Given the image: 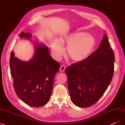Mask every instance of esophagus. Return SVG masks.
<instances>
[{"label": "esophagus", "mask_w": 125, "mask_h": 125, "mask_svg": "<svg viewBox=\"0 0 125 125\" xmlns=\"http://www.w3.org/2000/svg\"><path fill=\"white\" fill-rule=\"evenodd\" d=\"M65 69H66L65 66L62 65H61V66H60L59 70L60 71V72H63L65 70Z\"/></svg>", "instance_id": "obj_1"}]
</instances>
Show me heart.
Listing matches in <instances>:
<instances>
[{
  "instance_id": "heart-1",
  "label": "heart",
  "mask_w": 125,
  "mask_h": 125,
  "mask_svg": "<svg viewBox=\"0 0 125 125\" xmlns=\"http://www.w3.org/2000/svg\"><path fill=\"white\" fill-rule=\"evenodd\" d=\"M95 45L94 37L84 32H78L62 35L51 43L52 52L55 58L59 59L63 54L62 46H68L67 54L72 61L80 62L91 54Z\"/></svg>"
}]
</instances>
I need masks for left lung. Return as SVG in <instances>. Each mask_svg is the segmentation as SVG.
<instances>
[{"instance_id": "obj_1", "label": "left lung", "mask_w": 125, "mask_h": 125, "mask_svg": "<svg viewBox=\"0 0 125 125\" xmlns=\"http://www.w3.org/2000/svg\"><path fill=\"white\" fill-rule=\"evenodd\" d=\"M115 56L105 34L97 50L84 61L65 69L72 102L78 107L91 106L99 101L114 74Z\"/></svg>"}]
</instances>
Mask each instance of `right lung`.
<instances>
[{"mask_svg":"<svg viewBox=\"0 0 125 125\" xmlns=\"http://www.w3.org/2000/svg\"><path fill=\"white\" fill-rule=\"evenodd\" d=\"M29 33L22 32L20 37L29 39ZM10 73L14 90L19 99L32 107H40L50 99L54 79L60 67L52 59L45 45H37L33 57L26 62L14 57L11 52Z\"/></svg>","mask_w":125,"mask_h":125,"instance_id":"add662e5","label":"right lung"}]
</instances>
